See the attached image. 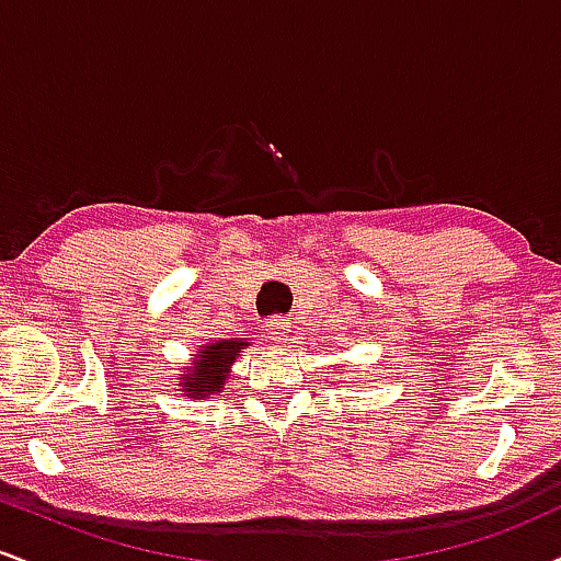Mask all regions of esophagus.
I'll return each mask as SVG.
<instances>
[{"mask_svg":"<svg viewBox=\"0 0 561 561\" xmlns=\"http://www.w3.org/2000/svg\"><path fill=\"white\" fill-rule=\"evenodd\" d=\"M287 324H289V321L282 319V317L268 319V321H266V334H268V340H274V343H287V337H289Z\"/></svg>","mask_w":561,"mask_h":561,"instance_id":"obj_1","label":"esophagus"}]
</instances>
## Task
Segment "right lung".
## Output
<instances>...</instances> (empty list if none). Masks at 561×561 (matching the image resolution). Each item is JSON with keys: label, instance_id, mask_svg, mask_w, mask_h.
<instances>
[{"label": "right lung", "instance_id": "obj_1", "mask_svg": "<svg viewBox=\"0 0 561 561\" xmlns=\"http://www.w3.org/2000/svg\"><path fill=\"white\" fill-rule=\"evenodd\" d=\"M248 337H231V340H214V343L197 345L192 353L190 366H184V375H179V396L184 398H210L224 392V385L231 377V366H234L240 353L248 347Z\"/></svg>", "mask_w": 561, "mask_h": 561}]
</instances>
